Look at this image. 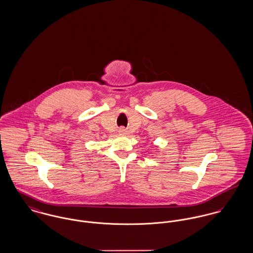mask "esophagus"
Here are the masks:
<instances>
[{
  "instance_id": "esophagus-1",
  "label": "esophagus",
  "mask_w": 253,
  "mask_h": 253,
  "mask_svg": "<svg viewBox=\"0 0 253 253\" xmlns=\"http://www.w3.org/2000/svg\"><path fill=\"white\" fill-rule=\"evenodd\" d=\"M118 132H119V134H120V135H126V134H127V130H126L124 127L119 128Z\"/></svg>"
}]
</instances>
